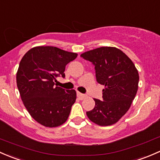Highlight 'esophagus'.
I'll return each instance as SVG.
<instances>
[{"label":"esophagus","instance_id":"obj_1","mask_svg":"<svg viewBox=\"0 0 160 160\" xmlns=\"http://www.w3.org/2000/svg\"><path fill=\"white\" fill-rule=\"evenodd\" d=\"M77 96H78L80 99H83V98H85V97H86V95H84V94L82 93H80V92H78V93H77Z\"/></svg>","mask_w":160,"mask_h":160}]
</instances>
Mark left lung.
<instances>
[{
    "label": "left lung",
    "instance_id": "left-lung-1",
    "mask_svg": "<svg viewBox=\"0 0 160 160\" xmlns=\"http://www.w3.org/2000/svg\"><path fill=\"white\" fill-rule=\"evenodd\" d=\"M81 57L95 65L97 82L105 86L103 100L94 98L95 106L87 112L92 122L101 126L116 123L129 109L136 97L139 73L134 63L116 47H101Z\"/></svg>",
    "mask_w": 160,
    "mask_h": 160
}]
</instances>
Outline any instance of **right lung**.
<instances>
[{
	"mask_svg": "<svg viewBox=\"0 0 160 160\" xmlns=\"http://www.w3.org/2000/svg\"><path fill=\"white\" fill-rule=\"evenodd\" d=\"M78 54L53 46L30 49L20 62L16 81L23 104L31 116L45 127H58L68 119L76 100L75 90L55 85L65 77V66Z\"/></svg>",
	"mask_w": 160,
	"mask_h": 160,
	"instance_id": "1",
	"label": "right lung"
}]
</instances>
